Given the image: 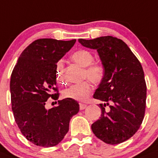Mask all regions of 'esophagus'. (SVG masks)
Segmentation results:
<instances>
[{
    "instance_id": "34e87169",
    "label": "esophagus",
    "mask_w": 158,
    "mask_h": 158,
    "mask_svg": "<svg viewBox=\"0 0 158 158\" xmlns=\"http://www.w3.org/2000/svg\"><path fill=\"white\" fill-rule=\"evenodd\" d=\"M86 107H87L86 104H82V103H80V104H79V108H80V110H84Z\"/></svg>"
}]
</instances>
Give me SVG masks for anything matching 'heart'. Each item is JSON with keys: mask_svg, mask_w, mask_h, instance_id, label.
Segmentation results:
<instances>
[{"mask_svg": "<svg viewBox=\"0 0 158 158\" xmlns=\"http://www.w3.org/2000/svg\"><path fill=\"white\" fill-rule=\"evenodd\" d=\"M71 60L82 67V79H89L94 84H99L104 77V67L100 63L93 62L94 55L91 51L85 49H80L75 51L71 55ZM56 79L59 83L64 84V66L61 61L56 64ZM89 81L85 80L80 83L74 84L64 89L63 96L65 98H70L78 101H85L89 98L92 92V85Z\"/></svg>", "mask_w": 158, "mask_h": 158, "instance_id": "b5f03b06", "label": "heart"}]
</instances>
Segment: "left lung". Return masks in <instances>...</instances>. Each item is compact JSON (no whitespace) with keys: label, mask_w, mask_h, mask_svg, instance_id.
Listing matches in <instances>:
<instances>
[{"label":"left lung","mask_w":158,"mask_h":158,"mask_svg":"<svg viewBox=\"0 0 158 158\" xmlns=\"http://www.w3.org/2000/svg\"><path fill=\"white\" fill-rule=\"evenodd\" d=\"M79 41L97 50L105 70L93 98L106 104H100L101 115L92 125V132L107 144L122 143L137 132L145 116L147 87L141 63L127 44L116 37ZM106 105L110 107L109 112L104 108Z\"/></svg>","instance_id":"1"}]
</instances>
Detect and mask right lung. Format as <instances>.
Returning a JSON list of instances; mask_svg holds the SVG:
<instances>
[{
	"mask_svg": "<svg viewBox=\"0 0 158 158\" xmlns=\"http://www.w3.org/2000/svg\"><path fill=\"white\" fill-rule=\"evenodd\" d=\"M76 41L35 40L23 51L13 69L10 88L13 117L21 133L35 145L59 144L69 131L70 119L79 110V103L70 98L57 101L51 109L44 107L50 98H59L56 64Z\"/></svg>",
	"mask_w": 158,
	"mask_h": 158,
	"instance_id": "right-lung-1",
	"label": "right lung"
}]
</instances>
